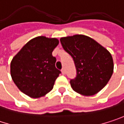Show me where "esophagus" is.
I'll return each mask as SVG.
<instances>
[{
    "instance_id": "esophagus-1",
    "label": "esophagus",
    "mask_w": 124,
    "mask_h": 124,
    "mask_svg": "<svg viewBox=\"0 0 124 124\" xmlns=\"http://www.w3.org/2000/svg\"><path fill=\"white\" fill-rule=\"evenodd\" d=\"M62 73L63 75H64L65 73H66V70H65V69L64 68H62Z\"/></svg>"
}]
</instances>
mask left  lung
I'll return each instance as SVG.
<instances>
[{"instance_id":"8db88e82","label":"left lung","mask_w":124,"mask_h":124,"mask_svg":"<svg viewBox=\"0 0 124 124\" xmlns=\"http://www.w3.org/2000/svg\"><path fill=\"white\" fill-rule=\"evenodd\" d=\"M63 49L72 57L76 77L70 83L77 93L90 96L101 90L111 79L113 62L110 52L85 35L62 37Z\"/></svg>"}]
</instances>
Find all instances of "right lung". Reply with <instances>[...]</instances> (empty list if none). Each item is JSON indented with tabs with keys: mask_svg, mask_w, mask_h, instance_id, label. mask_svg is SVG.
Masks as SVG:
<instances>
[{
	"mask_svg": "<svg viewBox=\"0 0 124 124\" xmlns=\"http://www.w3.org/2000/svg\"><path fill=\"white\" fill-rule=\"evenodd\" d=\"M59 41L38 37L27 42L13 58L11 75L18 89L31 98L44 96L53 88L61 71L52 56Z\"/></svg>",
	"mask_w": 124,
	"mask_h": 124,
	"instance_id": "obj_1",
	"label": "right lung"
}]
</instances>
